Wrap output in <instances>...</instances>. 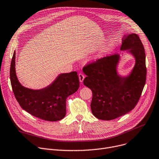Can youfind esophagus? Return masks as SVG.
I'll return each instance as SVG.
<instances>
[{"label": "esophagus", "mask_w": 159, "mask_h": 159, "mask_svg": "<svg viewBox=\"0 0 159 159\" xmlns=\"http://www.w3.org/2000/svg\"><path fill=\"white\" fill-rule=\"evenodd\" d=\"M78 76H79V80H80V82H83L84 79V76L83 74H82V73H80V74L78 75Z\"/></svg>", "instance_id": "34e87169"}]
</instances>
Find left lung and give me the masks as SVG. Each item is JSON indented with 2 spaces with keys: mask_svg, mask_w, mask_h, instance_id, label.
Wrapping results in <instances>:
<instances>
[{
  "mask_svg": "<svg viewBox=\"0 0 159 159\" xmlns=\"http://www.w3.org/2000/svg\"><path fill=\"white\" fill-rule=\"evenodd\" d=\"M120 50H128L136 60L130 74L119 75L117 66L120 56L115 54L97 60L83 67L85 86L91 89L92 114L98 119L111 120L124 115L138 102L146 78L144 48L136 34L124 35Z\"/></svg>",
  "mask_w": 159,
  "mask_h": 159,
  "instance_id": "8db88e82",
  "label": "left lung"
}]
</instances>
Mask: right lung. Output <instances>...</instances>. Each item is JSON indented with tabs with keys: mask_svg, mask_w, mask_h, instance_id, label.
Instances as JSON below:
<instances>
[{
	"mask_svg": "<svg viewBox=\"0 0 159 159\" xmlns=\"http://www.w3.org/2000/svg\"><path fill=\"white\" fill-rule=\"evenodd\" d=\"M16 52H14L10 67V80L15 98L24 110L32 116L46 121L62 120L66 114V99L79 89L77 72L63 73L47 87L32 90L24 87L19 82L15 70Z\"/></svg>",
	"mask_w": 159,
	"mask_h": 159,
	"instance_id": "1",
	"label": "right lung"
}]
</instances>
